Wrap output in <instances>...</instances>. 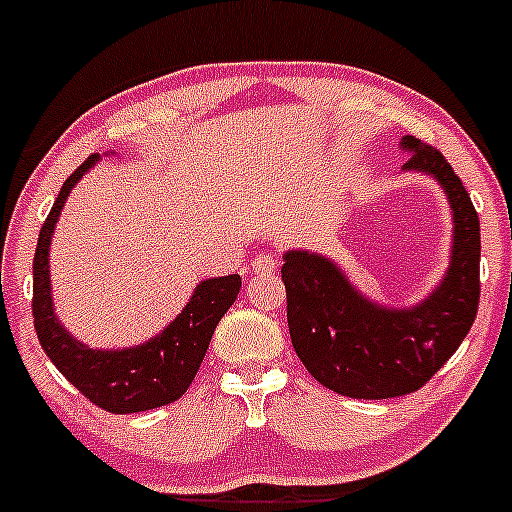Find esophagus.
Returning a JSON list of instances; mask_svg holds the SVG:
<instances>
[{
	"mask_svg": "<svg viewBox=\"0 0 512 512\" xmlns=\"http://www.w3.org/2000/svg\"><path fill=\"white\" fill-rule=\"evenodd\" d=\"M251 268H254L256 273H271L273 268H276V258L268 254H258L254 261H251Z\"/></svg>",
	"mask_w": 512,
	"mask_h": 512,
	"instance_id": "34e87169",
	"label": "esophagus"
}]
</instances>
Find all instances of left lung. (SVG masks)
<instances>
[{"label":"left lung","instance_id":"1","mask_svg":"<svg viewBox=\"0 0 512 512\" xmlns=\"http://www.w3.org/2000/svg\"><path fill=\"white\" fill-rule=\"evenodd\" d=\"M404 170L429 172L453 209V256L441 286L412 310L362 298L323 256L288 251L281 266L295 355L323 387L392 399L424 387L458 350L481 300V224L466 187L436 147L407 135Z\"/></svg>","mask_w":512,"mask_h":512}]
</instances>
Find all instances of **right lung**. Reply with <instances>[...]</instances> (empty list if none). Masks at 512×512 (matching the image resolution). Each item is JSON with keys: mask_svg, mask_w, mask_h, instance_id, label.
I'll return each mask as SVG.
<instances>
[{"mask_svg": "<svg viewBox=\"0 0 512 512\" xmlns=\"http://www.w3.org/2000/svg\"><path fill=\"white\" fill-rule=\"evenodd\" d=\"M91 155L63 182L49 217L41 224L34 254V328L41 347L88 402L110 414H135L177 402L197 377L214 330L239 295L241 278L221 276L202 281L187 308L145 345L130 350H91L73 340L56 320L51 308L49 244L68 192L93 165Z\"/></svg>", "mask_w": 512, "mask_h": 512, "instance_id": "add662e5", "label": "right lung"}]
</instances>
